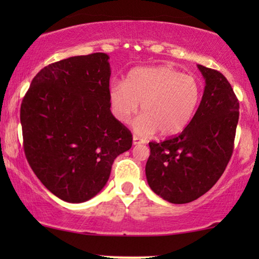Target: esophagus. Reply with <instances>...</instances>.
<instances>
[{"label": "esophagus", "mask_w": 259, "mask_h": 259, "mask_svg": "<svg viewBox=\"0 0 259 259\" xmlns=\"http://www.w3.org/2000/svg\"><path fill=\"white\" fill-rule=\"evenodd\" d=\"M140 144H145V140L137 136H133V145H140Z\"/></svg>", "instance_id": "esophagus-1"}]
</instances>
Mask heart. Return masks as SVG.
I'll use <instances>...</instances> for the list:
<instances>
[{"label":"heart","mask_w":259,"mask_h":259,"mask_svg":"<svg viewBox=\"0 0 259 259\" xmlns=\"http://www.w3.org/2000/svg\"><path fill=\"white\" fill-rule=\"evenodd\" d=\"M201 97L196 77L172 67H144L133 69L123 81L109 90L113 114L122 123H128L138 112V133L147 136L158 131L161 137L179 134L196 114Z\"/></svg>","instance_id":"1"}]
</instances>
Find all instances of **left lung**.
Listing matches in <instances>:
<instances>
[{
	"label": "left lung",
	"instance_id": "8db88e82",
	"mask_svg": "<svg viewBox=\"0 0 259 259\" xmlns=\"http://www.w3.org/2000/svg\"><path fill=\"white\" fill-rule=\"evenodd\" d=\"M205 90L196 114L177 137L152 141L147 183L172 204H186L206 193L224 173L235 146L239 101L221 72L198 65Z\"/></svg>",
	"mask_w": 259,
	"mask_h": 259
}]
</instances>
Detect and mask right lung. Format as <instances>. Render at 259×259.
Wrapping results in <instances>:
<instances>
[{
	"label": "right lung",
	"instance_id": "1",
	"mask_svg": "<svg viewBox=\"0 0 259 259\" xmlns=\"http://www.w3.org/2000/svg\"><path fill=\"white\" fill-rule=\"evenodd\" d=\"M109 56H73L42 68L21 104L24 154L60 199L83 203L100 192L132 133L113 116Z\"/></svg>",
	"mask_w": 259,
	"mask_h": 259
}]
</instances>
